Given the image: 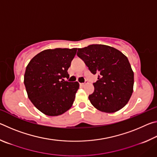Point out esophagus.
Here are the masks:
<instances>
[{
  "instance_id": "1",
  "label": "esophagus",
  "mask_w": 157,
  "mask_h": 157,
  "mask_svg": "<svg viewBox=\"0 0 157 157\" xmlns=\"http://www.w3.org/2000/svg\"><path fill=\"white\" fill-rule=\"evenodd\" d=\"M79 85H80L81 86H84L85 85H86V83H80L79 84Z\"/></svg>"
}]
</instances>
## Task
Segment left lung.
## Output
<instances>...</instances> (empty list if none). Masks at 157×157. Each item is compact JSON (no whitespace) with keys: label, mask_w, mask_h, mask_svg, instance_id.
I'll list each match as a JSON object with an SVG mask.
<instances>
[{"label":"left lung","mask_w":157,"mask_h":157,"mask_svg":"<svg viewBox=\"0 0 157 157\" xmlns=\"http://www.w3.org/2000/svg\"><path fill=\"white\" fill-rule=\"evenodd\" d=\"M77 55L91 73L98 78L94 91L89 95L91 104L100 111L113 113L128 102L133 92L134 72L125 55L113 47L92 44L78 48Z\"/></svg>","instance_id":"obj_1"}]
</instances>
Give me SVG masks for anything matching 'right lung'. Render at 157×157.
Wrapping results in <instances>:
<instances>
[{
  "instance_id": "right-lung-1",
  "label": "right lung",
  "mask_w": 157,
  "mask_h": 157,
  "mask_svg": "<svg viewBox=\"0 0 157 157\" xmlns=\"http://www.w3.org/2000/svg\"><path fill=\"white\" fill-rule=\"evenodd\" d=\"M78 48L41 51L27 66L24 84L29 99L36 109L50 116L65 113L73 104L78 82H70L67 72Z\"/></svg>"
}]
</instances>
